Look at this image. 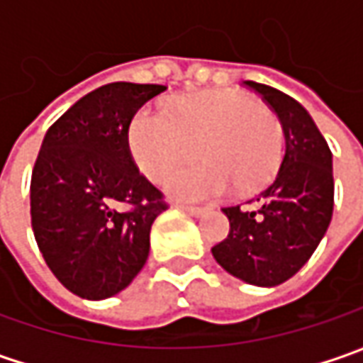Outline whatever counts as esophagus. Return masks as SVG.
<instances>
[{
	"label": "esophagus",
	"mask_w": 363,
	"mask_h": 363,
	"mask_svg": "<svg viewBox=\"0 0 363 363\" xmlns=\"http://www.w3.org/2000/svg\"><path fill=\"white\" fill-rule=\"evenodd\" d=\"M177 208L179 210H184V212H188V214H191V216H202L203 208H198V206H186V203H177Z\"/></svg>",
	"instance_id": "34e87169"
}]
</instances>
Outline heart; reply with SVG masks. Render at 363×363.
Here are the masks:
<instances>
[{"mask_svg": "<svg viewBox=\"0 0 363 363\" xmlns=\"http://www.w3.org/2000/svg\"><path fill=\"white\" fill-rule=\"evenodd\" d=\"M285 133L279 117L255 99L230 91L182 96L172 113L141 108L129 125V147L139 169L163 182L198 155L203 163L169 177L167 194L202 202L226 194L257 191L283 161Z\"/></svg>", "mask_w": 363, "mask_h": 363, "instance_id": "heart-1", "label": "heart"}]
</instances>
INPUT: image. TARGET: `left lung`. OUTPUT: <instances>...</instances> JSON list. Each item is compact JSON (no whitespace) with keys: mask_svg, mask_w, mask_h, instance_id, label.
<instances>
[{"mask_svg":"<svg viewBox=\"0 0 363 363\" xmlns=\"http://www.w3.org/2000/svg\"><path fill=\"white\" fill-rule=\"evenodd\" d=\"M244 84L277 113L285 133V157L255 208H222L230 232L212 255L224 271L248 285L277 286L299 272L328 232L333 214L331 151L295 99L260 82Z\"/></svg>","mask_w":363,"mask_h":363,"instance_id":"8db88e82","label":"left lung"}]
</instances>
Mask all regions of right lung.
<instances>
[{"mask_svg": "<svg viewBox=\"0 0 363 363\" xmlns=\"http://www.w3.org/2000/svg\"><path fill=\"white\" fill-rule=\"evenodd\" d=\"M161 84L111 82L89 92L46 133L30 184L35 242L70 293L101 301L121 293L149 257V232L167 208L139 174L129 125Z\"/></svg>", "mask_w": 363, "mask_h": 363, "instance_id": "add662e5", "label": "right lung"}]
</instances>
